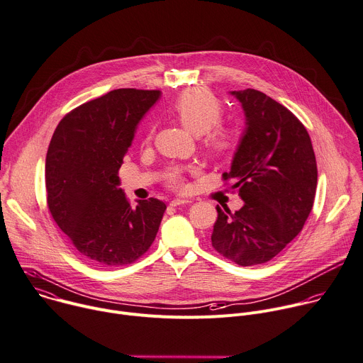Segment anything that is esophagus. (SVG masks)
I'll list each match as a JSON object with an SVG mask.
<instances>
[{
    "mask_svg": "<svg viewBox=\"0 0 363 363\" xmlns=\"http://www.w3.org/2000/svg\"><path fill=\"white\" fill-rule=\"evenodd\" d=\"M189 202H192L191 199H172L171 201V206H178V205H185V203H189Z\"/></svg>",
    "mask_w": 363,
    "mask_h": 363,
    "instance_id": "obj_1",
    "label": "esophagus"
}]
</instances>
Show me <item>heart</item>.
I'll use <instances>...</instances> for the list:
<instances>
[{"instance_id": "1", "label": "heart", "mask_w": 363, "mask_h": 363, "mask_svg": "<svg viewBox=\"0 0 363 363\" xmlns=\"http://www.w3.org/2000/svg\"><path fill=\"white\" fill-rule=\"evenodd\" d=\"M172 112L181 124L195 135H206L205 144L213 154H222L232 145V135L218 127L222 116L220 102L203 89H188L172 104ZM168 181L174 188H182V175L172 171Z\"/></svg>"}]
</instances>
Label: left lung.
<instances>
[{"mask_svg":"<svg viewBox=\"0 0 363 363\" xmlns=\"http://www.w3.org/2000/svg\"><path fill=\"white\" fill-rule=\"evenodd\" d=\"M245 113V130L229 172L244 206H216L212 247L240 267L271 261L302 230L313 206L318 168L301 121L257 89L230 91Z\"/></svg>","mask_w":363,"mask_h":363,"instance_id":"8db88e82","label":"left lung"}]
</instances>
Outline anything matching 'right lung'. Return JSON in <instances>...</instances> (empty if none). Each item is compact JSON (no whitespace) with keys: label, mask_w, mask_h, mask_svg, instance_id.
<instances>
[{"label":"right lung","mask_w":363,"mask_h":363,"mask_svg":"<svg viewBox=\"0 0 363 363\" xmlns=\"http://www.w3.org/2000/svg\"><path fill=\"white\" fill-rule=\"evenodd\" d=\"M161 91L119 88L67 113L45 160L50 212L77 252L101 267L128 265L152 245L167 205L131 206L118 169Z\"/></svg>","instance_id":"add662e5"}]
</instances>
